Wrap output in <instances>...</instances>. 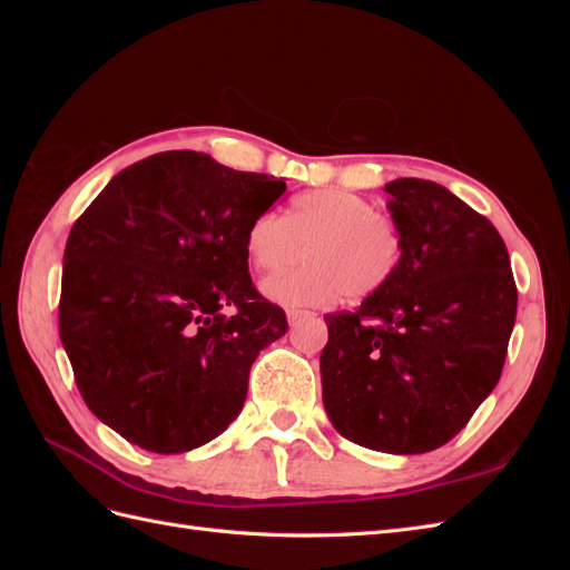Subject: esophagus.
<instances>
[{"label":"esophagus","instance_id":"esophagus-1","mask_svg":"<svg viewBox=\"0 0 570 570\" xmlns=\"http://www.w3.org/2000/svg\"><path fill=\"white\" fill-rule=\"evenodd\" d=\"M314 312H304V308H287V321L289 323H297L302 318H314Z\"/></svg>","mask_w":570,"mask_h":570}]
</instances>
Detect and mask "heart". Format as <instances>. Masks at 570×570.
<instances>
[{"instance_id":"1","label":"heart","mask_w":570,"mask_h":570,"mask_svg":"<svg viewBox=\"0 0 570 570\" xmlns=\"http://www.w3.org/2000/svg\"><path fill=\"white\" fill-rule=\"evenodd\" d=\"M247 256L273 275L264 292L287 306H325L342 295L358 302L381 292L402 266L404 233L394 216L347 189H312L281 214H262L247 228Z\"/></svg>"}]
</instances>
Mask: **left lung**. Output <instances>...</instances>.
I'll return each instance as SVG.
<instances>
[{
  "mask_svg": "<svg viewBox=\"0 0 570 570\" xmlns=\"http://www.w3.org/2000/svg\"><path fill=\"white\" fill-rule=\"evenodd\" d=\"M385 193L404 233L402 266L356 312L325 316L323 404L350 442L423 454L494 390L519 289L502 235L450 189L400 178Z\"/></svg>",
  "mask_w": 570,
  "mask_h": 570,
  "instance_id": "obj_1",
  "label": "left lung"
}]
</instances>
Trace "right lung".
I'll list each match as a JSON object with an SVG mask.
<instances>
[{"instance_id":"obj_1","label":"right lung","mask_w":570,"mask_h":570,"mask_svg":"<svg viewBox=\"0 0 570 570\" xmlns=\"http://www.w3.org/2000/svg\"><path fill=\"white\" fill-rule=\"evenodd\" d=\"M285 187L161 151L120 170L73 223L59 335L85 404L120 438L180 454L243 411L254 358L287 331L252 283L245 239Z\"/></svg>"}]
</instances>
